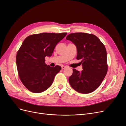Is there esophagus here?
<instances>
[{
	"instance_id": "obj_1",
	"label": "esophagus",
	"mask_w": 126,
	"mask_h": 126,
	"mask_svg": "<svg viewBox=\"0 0 126 126\" xmlns=\"http://www.w3.org/2000/svg\"><path fill=\"white\" fill-rule=\"evenodd\" d=\"M65 68H66V67L64 66H63V65L62 66V69H64Z\"/></svg>"
}]
</instances>
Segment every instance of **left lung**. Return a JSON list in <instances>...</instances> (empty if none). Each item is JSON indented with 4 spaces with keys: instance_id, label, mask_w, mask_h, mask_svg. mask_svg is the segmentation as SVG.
Listing matches in <instances>:
<instances>
[{
    "instance_id": "obj_1",
    "label": "left lung",
    "mask_w": 126,
    "mask_h": 126,
    "mask_svg": "<svg viewBox=\"0 0 126 126\" xmlns=\"http://www.w3.org/2000/svg\"><path fill=\"white\" fill-rule=\"evenodd\" d=\"M66 39L77 48L78 60L82 64V70L73 69L69 78L70 86L81 94H89L100 85L108 70L106 49L98 38L93 34L72 33Z\"/></svg>"
}]
</instances>
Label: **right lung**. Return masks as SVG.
I'll use <instances>...</instances> for the list:
<instances>
[{"label": "right lung", "instance_id": "obj_1", "mask_svg": "<svg viewBox=\"0 0 126 126\" xmlns=\"http://www.w3.org/2000/svg\"><path fill=\"white\" fill-rule=\"evenodd\" d=\"M66 35L67 32L34 34L23 41L17 52L16 64L20 80L29 91L40 93L51 86L62 67L47 65L45 58L52 56L57 44Z\"/></svg>", "mask_w": 126, "mask_h": 126}]
</instances>
